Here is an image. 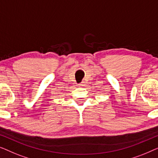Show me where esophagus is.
<instances>
[{
	"label": "esophagus",
	"mask_w": 158,
	"mask_h": 158,
	"mask_svg": "<svg viewBox=\"0 0 158 158\" xmlns=\"http://www.w3.org/2000/svg\"><path fill=\"white\" fill-rule=\"evenodd\" d=\"M84 82H81V84H79V85L80 86H84Z\"/></svg>",
	"instance_id": "esophagus-1"
}]
</instances>
